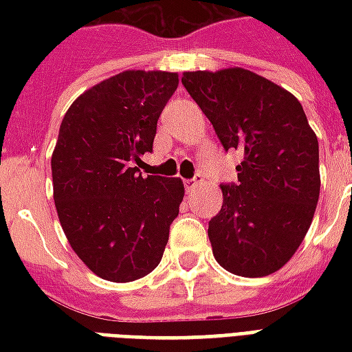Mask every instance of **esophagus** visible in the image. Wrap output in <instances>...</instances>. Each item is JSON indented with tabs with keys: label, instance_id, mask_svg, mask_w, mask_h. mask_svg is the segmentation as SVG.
I'll return each instance as SVG.
<instances>
[{
	"label": "esophagus",
	"instance_id": "obj_1",
	"mask_svg": "<svg viewBox=\"0 0 352 352\" xmlns=\"http://www.w3.org/2000/svg\"><path fill=\"white\" fill-rule=\"evenodd\" d=\"M183 183H184V190L192 192L194 188H198V184L201 183V179H196V177H194V179H184Z\"/></svg>",
	"mask_w": 352,
	"mask_h": 352
}]
</instances>
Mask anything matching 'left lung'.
Instances as JSON below:
<instances>
[{
  "mask_svg": "<svg viewBox=\"0 0 352 352\" xmlns=\"http://www.w3.org/2000/svg\"><path fill=\"white\" fill-rule=\"evenodd\" d=\"M181 82L224 151L243 154L237 183L222 184L221 211L209 221L214 258L241 277L277 272L307 234L320 192L318 141L302 103L241 67L188 72Z\"/></svg>",
  "mask_w": 352,
  "mask_h": 352,
  "instance_id": "obj_1",
  "label": "left lung"
}]
</instances>
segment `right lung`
Returning <instances> with one entry per match:
<instances>
[{"label":"right lung","instance_id":"add662e5","mask_svg":"<svg viewBox=\"0 0 352 352\" xmlns=\"http://www.w3.org/2000/svg\"><path fill=\"white\" fill-rule=\"evenodd\" d=\"M179 85L177 73L124 72L67 109L52 154L58 219L67 241L101 279L130 283L160 264L184 186L143 177L156 124Z\"/></svg>","mask_w":352,"mask_h":352}]
</instances>
